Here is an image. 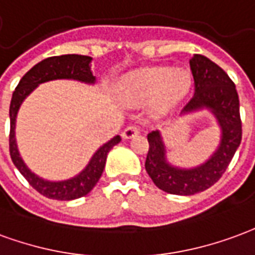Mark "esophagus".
Returning a JSON list of instances; mask_svg holds the SVG:
<instances>
[{
    "label": "esophagus",
    "instance_id": "obj_1",
    "mask_svg": "<svg viewBox=\"0 0 255 255\" xmlns=\"http://www.w3.org/2000/svg\"><path fill=\"white\" fill-rule=\"evenodd\" d=\"M138 134V128H135V126H129V128H126L124 131H122V138L124 140H129V138H133L135 135Z\"/></svg>",
    "mask_w": 255,
    "mask_h": 255
}]
</instances>
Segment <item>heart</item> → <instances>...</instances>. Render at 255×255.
<instances>
[{
    "instance_id": "1",
    "label": "heart",
    "mask_w": 255,
    "mask_h": 255,
    "mask_svg": "<svg viewBox=\"0 0 255 255\" xmlns=\"http://www.w3.org/2000/svg\"><path fill=\"white\" fill-rule=\"evenodd\" d=\"M191 88L189 70L170 66H148L131 72L121 80L117 95L121 103L142 107L150 103V113L161 118L186 99Z\"/></svg>"
}]
</instances>
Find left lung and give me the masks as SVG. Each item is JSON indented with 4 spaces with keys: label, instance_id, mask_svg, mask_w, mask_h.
Instances as JSON below:
<instances>
[{
    "label": "left lung",
    "instance_id": "8db88e82",
    "mask_svg": "<svg viewBox=\"0 0 255 255\" xmlns=\"http://www.w3.org/2000/svg\"><path fill=\"white\" fill-rule=\"evenodd\" d=\"M190 69L196 92L181 114L208 110L220 128V142L202 164L182 168L171 164L167 159V148L160 131L153 130L148 134L146 172L160 190L176 196H191L215 185L227 170L242 140L239 98L232 80L219 65L200 54L193 55Z\"/></svg>",
    "mask_w": 255,
    "mask_h": 255
}]
</instances>
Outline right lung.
I'll return each mask as SVG.
<instances>
[{
	"mask_svg": "<svg viewBox=\"0 0 255 255\" xmlns=\"http://www.w3.org/2000/svg\"><path fill=\"white\" fill-rule=\"evenodd\" d=\"M92 57L79 55V54H65L58 57H50L40 61L33 68H31L24 74L23 79L14 89L9 107V118H10V133H9V152L13 164L16 166L20 174L28 181V183L43 194L47 198L59 200V201H70L80 197H84L92 190L103 174L106 166V159L111 148L121 142L120 135H115L111 140L100 146L89 159L88 164L81 170L77 175L72 176L65 181H47L42 176L36 175L29 170L24 163L23 157L18 152L16 142V118L20 110V106L27 96L32 94L38 85L53 81V80H76L84 84L94 85L96 77L91 70Z\"/></svg>",
	"mask_w": 255,
	"mask_h": 255,
	"instance_id": "add662e5",
	"label": "right lung"
}]
</instances>
